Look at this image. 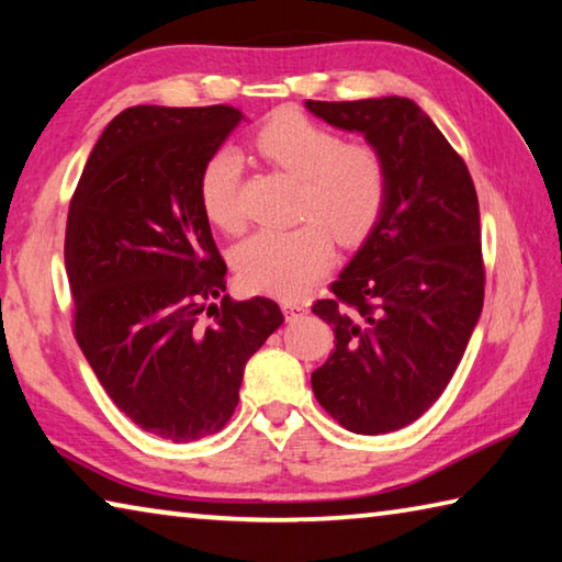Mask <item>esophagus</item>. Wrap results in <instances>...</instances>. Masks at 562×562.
I'll list each match as a JSON object with an SVG mask.
<instances>
[{
	"instance_id": "1",
	"label": "esophagus",
	"mask_w": 562,
	"mask_h": 562,
	"mask_svg": "<svg viewBox=\"0 0 562 562\" xmlns=\"http://www.w3.org/2000/svg\"><path fill=\"white\" fill-rule=\"evenodd\" d=\"M282 310L284 315H288V319H300L302 315H307V304L300 302V300H284L282 302Z\"/></svg>"
}]
</instances>
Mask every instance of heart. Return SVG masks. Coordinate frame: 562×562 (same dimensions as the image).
Here are the masks:
<instances>
[{
  "instance_id": "1",
  "label": "heart",
  "mask_w": 562,
  "mask_h": 562,
  "mask_svg": "<svg viewBox=\"0 0 562 562\" xmlns=\"http://www.w3.org/2000/svg\"><path fill=\"white\" fill-rule=\"evenodd\" d=\"M255 148L282 173L300 180L292 231H262L237 247L235 270L245 288L278 297H302L335 258V243L357 245L374 231L389 201V166L372 144H345L337 131L297 111L272 116ZM243 158L221 148L205 160L198 198L207 221L237 235L245 227L240 203Z\"/></svg>"
}]
</instances>
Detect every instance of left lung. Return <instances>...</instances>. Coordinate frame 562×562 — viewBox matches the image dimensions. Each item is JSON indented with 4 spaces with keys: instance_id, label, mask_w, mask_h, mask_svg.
Here are the masks:
<instances>
[{
    "instance_id": "left-lung-1",
    "label": "left lung",
    "mask_w": 562,
    "mask_h": 562,
    "mask_svg": "<svg viewBox=\"0 0 562 562\" xmlns=\"http://www.w3.org/2000/svg\"><path fill=\"white\" fill-rule=\"evenodd\" d=\"M364 133L389 166V201L367 243L312 312L335 351L312 374L322 408L355 434L416 422L449 386L483 310L479 195L463 158L412 99L307 101Z\"/></svg>"
}]
</instances>
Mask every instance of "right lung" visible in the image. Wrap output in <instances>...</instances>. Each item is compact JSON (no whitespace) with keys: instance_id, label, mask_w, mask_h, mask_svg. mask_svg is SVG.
Masks as SVG:
<instances>
[{"instance_id":"obj_1","label":"right lung","mask_w":562,"mask_h":562,"mask_svg":"<svg viewBox=\"0 0 562 562\" xmlns=\"http://www.w3.org/2000/svg\"><path fill=\"white\" fill-rule=\"evenodd\" d=\"M240 119L223 103L126 109L66 217L74 337L111 402L173 443L231 422L247 359L284 322L278 302L223 294L227 268L198 198L205 160Z\"/></svg>"}]
</instances>
